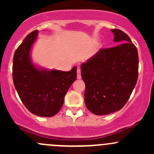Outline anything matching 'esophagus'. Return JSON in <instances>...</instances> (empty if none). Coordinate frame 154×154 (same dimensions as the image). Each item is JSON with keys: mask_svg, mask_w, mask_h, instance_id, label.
Segmentation results:
<instances>
[{"mask_svg": "<svg viewBox=\"0 0 154 154\" xmlns=\"http://www.w3.org/2000/svg\"><path fill=\"white\" fill-rule=\"evenodd\" d=\"M77 79H81V71H80V69L77 68Z\"/></svg>", "mask_w": 154, "mask_h": 154, "instance_id": "esophagus-1", "label": "esophagus"}]
</instances>
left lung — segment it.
Wrapping results in <instances>:
<instances>
[{"label":"left lung","mask_w":154,"mask_h":154,"mask_svg":"<svg viewBox=\"0 0 154 154\" xmlns=\"http://www.w3.org/2000/svg\"><path fill=\"white\" fill-rule=\"evenodd\" d=\"M116 46L103 48L81 64L85 103L96 115H106L126 104L138 77V54L127 34L111 29ZM121 44H120V43Z\"/></svg>","instance_id":"left-lung-1"}]
</instances>
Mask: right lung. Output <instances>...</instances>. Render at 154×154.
<instances>
[{"label":"right lung","instance_id":"add662e5","mask_svg":"<svg viewBox=\"0 0 154 154\" xmlns=\"http://www.w3.org/2000/svg\"><path fill=\"white\" fill-rule=\"evenodd\" d=\"M38 35V30L32 32L16 50L12 75L14 87L26 109L37 116L51 117L61 109L65 95L77 79V67L63 72L35 66L30 51Z\"/></svg>","mask_w":154,"mask_h":154}]
</instances>
